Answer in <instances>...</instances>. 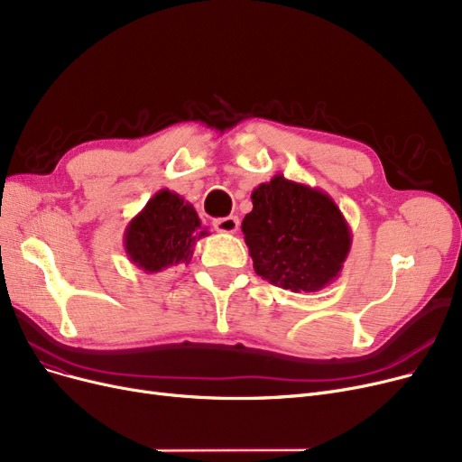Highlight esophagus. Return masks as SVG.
I'll return each mask as SVG.
<instances>
[{
  "label": "esophagus",
  "mask_w": 462,
  "mask_h": 462,
  "mask_svg": "<svg viewBox=\"0 0 462 462\" xmlns=\"http://www.w3.org/2000/svg\"><path fill=\"white\" fill-rule=\"evenodd\" d=\"M213 226L217 232H222V234H234L237 232V226H240V220H237V217H222V218H217L213 222Z\"/></svg>",
  "instance_id": "34e87169"
}]
</instances>
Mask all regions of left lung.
<instances>
[{
	"label": "left lung",
	"mask_w": 462,
	"mask_h": 462,
	"mask_svg": "<svg viewBox=\"0 0 462 462\" xmlns=\"http://www.w3.org/2000/svg\"><path fill=\"white\" fill-rule=\"evenodd\" d=\"M251 201L242 230L263 280L295 293H316L338 278L352 232L329 194L276 175L254 188Z\"/></svg>",
	"instance_id": "8db88e82"
}]
</instances>
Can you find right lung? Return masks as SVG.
<instances>
[{
	"label": "right lung",
	"mask_w": 462,
	"mask_h": 462,
	"mask_svg": "<svg viewBox=\"0 0 462 462\" xmlns=\"http://www.w3.org/2000/svg\"><path fill=\"white\" fill-rule=\"evenodd\" d=\"M192 203L163 188L153 194L144 209L134 215L125 228L124 245L129 261L146 274L192 261L194 245L208 230Z\"/></svg>",
	"instance_id": "add662e5"
}]
</instances>
